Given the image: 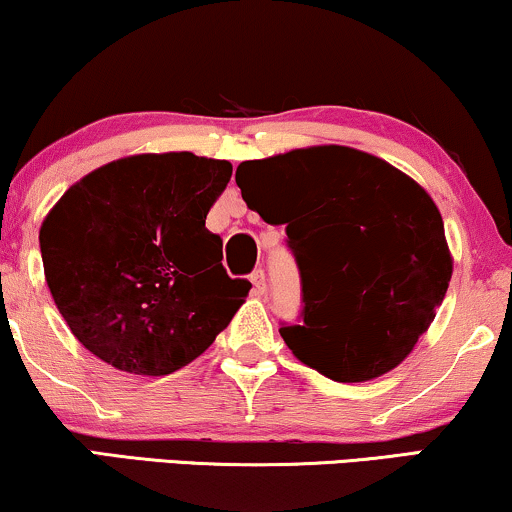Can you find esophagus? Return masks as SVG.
Here are the masks:
<instances>
[{"instance_id": "1", "label": "esophagus", "mask_w": 512, "mask_h": 512, "mask_svg": "<svg viewBox=\"0 0 512 512\" xmlns=\"http://www.w3.org/2000/svg\"><path fill=\"white\" fill-rule=\"evenodd\" d=\"M250 281H252V286H255V288H252V290H255V295H264V293H267V276H264L262 269L252 271Z\"/></svg>"}]
</instances>
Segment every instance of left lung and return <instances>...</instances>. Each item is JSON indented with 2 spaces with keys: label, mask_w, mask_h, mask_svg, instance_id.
I'll return each mask as SVG.
<instances>
[{
  "label": "left lung",
  "mask_w": 512,
  "mask_h": 512,
  "mask_svg": "<svg viewBox=\"0 0 512 512\" xmlns=\"http://www.w3.org/2000/svg\"><path fill=\"white\" fill-rule=\"evenodd\" d=\"M236 184L264 222L288 224L304 293V323L281 328L290 352L335 383H366L409 357L454 274L430 193L338 144L245 160Z\"/></svg>",
  "instance_id": "left-lung-1"
}]
</instances>
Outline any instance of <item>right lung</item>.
Wrapping results in <instances>:
<instances>
[{
  "mask_svg": "<svg viewBox=\"0 0 512 512\" xmlns=\"http://www.w3.org/2000/svg\"><path fill=\"white\" fill-rule=\"evenodd\" d=\"M229 160L137 153L84 174L40 226L44 278L94 357L134 375L179 371L229 326L250 281L229 278L205 217Z\"/></svg>",
  "mask_w": 512,
  "mask_h": 512,
  "instance_id": "obj_1",
  "label": "right lung"
}]
</instances>
